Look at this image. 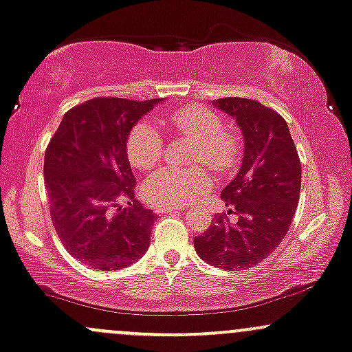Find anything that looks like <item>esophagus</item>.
Here are the masks:
<instances>
[{"instance_id": "obj_1", "label": "esophagus", "mask_w": 352, "mask_h": 352, "mask_svg": "<svg viewBox=\"0 0 352 352\" xmlns=\"http://www.w3.org/2000/svg\"><path fill=\"white\" fill-rule=\"evenodd\" d=\"M180 210H184V206H158L157 207V214H168V212L179 214Z\"/></svg>"}]
</instances>
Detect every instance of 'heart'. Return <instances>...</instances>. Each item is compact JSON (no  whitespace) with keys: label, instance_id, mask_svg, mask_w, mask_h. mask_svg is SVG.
Returning a JSON list of instances; mask_svg holds the SVG:
<instances>
[{"label":"heart","instance_id":"1","mask_svg":"<svg viewBox=\"0 0 352 352\" xmlns=\"http://www.w3.org/2000/svg\"><path fill=\"white\" fill-rule=\"evenodd\" d=\"M167 123L173 133L194 140L190 162L207 165L215 175L222 177L237 168L242 157L241 133L223 126L219 113L200 105H187L172 111ZM126 157L138 170H148L164 155V138L155 126L138 122L125 142ZM208 172L200 165L164 167L152 173L144 184V197L153 206H184L210 187Z\"/></svg>","mask_w":352,"mask_h":352}]
</instances>
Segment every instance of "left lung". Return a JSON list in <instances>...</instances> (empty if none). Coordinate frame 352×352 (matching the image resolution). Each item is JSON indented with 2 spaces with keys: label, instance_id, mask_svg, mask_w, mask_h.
<instances>
[{
  "label": "left lung",
  "instance_id": "1",
  "mask_svg": "<svg viewBox=\"0 0 352 352\" xmlns=\"http://www.w3.org/2000/svg\"><path fill=\"white\" fill-rule=\"evenodd\" d=\"M244 133V160L220 192L229 210L194 239L202 261L220 269L256 267L287 234L300 194V160L285 120L257 100L227 96L215 102ZM238 220L230 223L228 215Z\"/></svg>",
  "mask_w": 352,
  "mask_h": 352
}]
</instances>
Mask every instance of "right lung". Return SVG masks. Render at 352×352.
I'll use <instances>...</instances> for the list:
<instances>
[{"instance_id":"right-lung-1","label":"right lung","mask_w":352,"mask_h":352,"mask_svg":"<svg viewBox=\"0 0 352 352\" xmlns=\"http://www.w3.org/2000/svg\"><path fill=\"white\" fill-rule=\"evenodd\" d=\"M160 100L96 96L69 108L45 150L50 214L61 244L98 270L133 264L157 215L135 199L130 130Z\"/></svg>"}]
</instances>
